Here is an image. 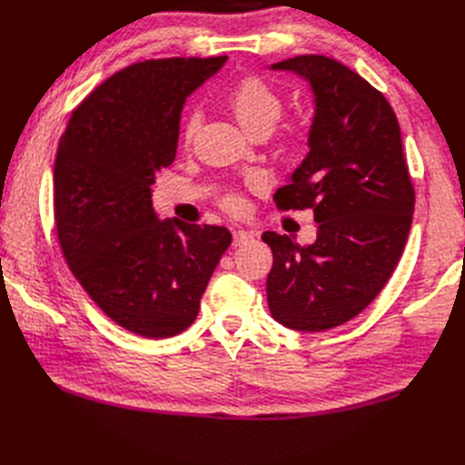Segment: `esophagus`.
I'll return each mask as SVG.
<instances>
[{"mask_svg": "<svg viewBox=\"0 0 465 465\" xmlns=\"http://www.w3.org/2000/svg\"><path fill=\"white\" fill-rule=\"evenodd\" d=\"M254 239V234L249 232V231H242V229H236L232 231V246L236 249V246H242L246 242H251Z\"/></svg>", "mask_w": 465, "mask_h": 465, "instance_id": "esophagus-1", "label": "esophagus"}]
</instances>
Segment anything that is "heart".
Instances as JSON below:
<instances>
[{"label": "heart", "mask_w": 465, "mask_h": 465, "mask_svg": "<svg viewBox=\"0 0 465 465\" xmlns=\"http://www.w3.org/2000/svg\"><path fill=\"white\" fill-rule=\"evenodd\" d=\"M226 105L232 111L236 121L241 123L244 131H249L251 135L256 133H271L278 119L282 117L284 101L268 81L256 75H249L241 79L236 84L229 95H226ZM201 125V117L197 111H193L184 119L183 125V139L191 143L193 137L197 135V129ZM294 135V133H292ZM252 189H259L261 184L256 181H251ZM221 206L229 213H241L244 209V199L239 191H226L221 197Z\"/></svg>", "instance_id": "b5f03b06"}]
</instances>
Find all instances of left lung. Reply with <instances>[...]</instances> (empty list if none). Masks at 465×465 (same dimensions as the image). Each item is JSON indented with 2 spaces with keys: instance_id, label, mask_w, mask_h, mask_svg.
<instances>
[{
  "instance_id": "8db88e82",
  "label": "left lung",
  "mask_w": 465,
  "mask_h": 465,
  "mask_svg": "<svg viewBox=\"0 0 465 465\" xmlns=\"http://www.w3.org/2000/svg\"><path fill=\"white\" fill-rule=\"evenodd\" d=\"M272 69L304 77L314 93L306 159L274 193L281 211L312 209L318 236L301 246L266 231V278L276 322L324 332L358 316L394 272L410 234L416 193L394 109L340 61L298 55Z\"/></svg>"
}]
</instances>
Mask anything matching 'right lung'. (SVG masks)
Masks as SVG:
<instances>
[{"label": "right lung", "mask_w": 465, "mask_h": 465, "mask_svg": "<svg viewBox=\"0 0 465 465\" xmlns=\"http://www.w3.org/2000/svg\"><path fill=\"white\" fill-rule=\"evenodd\" d=\"M221 57L147 59L103 81L71 113L54 169L57 239L103 312L143 338H169L199 314L232 241L224 226L159 221L151 184L177 154L181 109Z\"/></svg>", "instance_id": "obj_1"}]
</instances>
